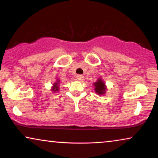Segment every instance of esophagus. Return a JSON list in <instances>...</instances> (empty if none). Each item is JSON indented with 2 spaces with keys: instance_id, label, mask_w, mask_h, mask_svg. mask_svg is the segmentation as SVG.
<instances>
[{
  "instance_id": "1",
  "label": "esophagus",
  "mask_w": 158,
  "mask_h": 158,
  "mask_svg": "<svg viewBox=\"0 0 158 158\" xmlns=\"http://www.w3.org/2000/svg\"><path fill=\"white\" fill-rule=\"evenodd\" d=\"M84 76L82 75H77V77H76V79L78 81H82L83 79H84Z\"/></svg>"
}]
</instances>
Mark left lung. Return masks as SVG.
Wrapping results in <instances>:
<instances>
[{"mask_svg":"<svg viewBox=\"0 0 158 158\" xmlns=\"http://www.w3.org/2000/svg\"><path fill=\"white\" fill-rule=\"evenodd\" d=\"M94 89H95V93L99 95H103L106 93V86L105 85V82L103 81V79L99 78L95 82L93 83Z\"/></svg>","mask_w":158,"mask_h":158,"instance_id":"left-lung-1","label":"left lung"}]
</instances>
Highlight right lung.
<instances>
[{
    "label": "right lung",
    "mask_w": 158,
    "mask_h": 158,
    "mask_svg": "<svg viewBox=\"0 0 158 158\" xmlns=\"http://www.w3.org/2000/svg\"><path fill=\"white\" fill-rule=\"evenodd\" d=\"M59 83H60V81H59V79H57V80L53 84V86H52V87L51 90L52 91V92H54V93H55V92H57V91H58V90H59V88H60Z\"/></svg>",
    "instance_id": "right-lung-1"
}]
</instances>
